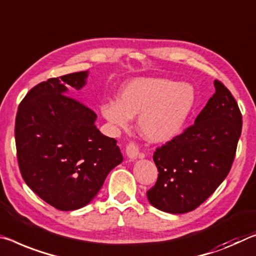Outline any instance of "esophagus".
Returning <instances> with one entry per match:
<instances>
[{
  "label": "esophagus",
  "instance_id": "34e87169",
  "mask_svg": "<svg viewBox=\"0 0 256 256\" xmlns=\"http://www.w3.org/2000/svg\"><path fill=\"white\" fill-rule=\"evenodd\" d=\"M125 152H126V156L130 160H136L140 154L139 148L134 144H128L126 146V149H125Z\"/></svg>",
  "mask_w": 256,
  "mask_h": 256
}]
</instances>
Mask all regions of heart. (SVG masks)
Returning a JSON list of instances; mask_svg holds the SVG:
<instances>
[{"label": "heart", "mask_w": 256, "mask_h": 256, "mask_svg": "<svg viewBox=\"0 0 256 256\" xmlns=\"http://www.w3.org/2000/svg\"><path fill=\"white\" fill-rule=\"evenodd\" d=\"M196 93L192 85L168 78L136 77L120 88L117 100L101 104L100 112L112 128L125 130L139 116L138 130L146 140L162 144L184 128L192 114Z\"/></svg>", "instance_id": "obj_1"}]
</instances>
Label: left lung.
<instances>
[{"instance_id": "left-lung-1", "label": "left lung", "mask_w": 256, "mask_h": 256, "mask_svg": "<svg viewBox=\"0 0 256 256\" xmlns=\"http://www.w3.org/2000/svg\"><path fill=\"white\" fill-rule=\"evenodd\" d=\"M214 86L216 93L194 124L154 152L158 178L147 198L157 210L190 212L228 176L242 133V114L224 85L214 80Z\"/></svg>"}]
</instances>
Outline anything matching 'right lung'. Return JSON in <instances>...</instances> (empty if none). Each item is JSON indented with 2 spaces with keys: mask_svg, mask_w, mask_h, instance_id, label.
<instances>
[{
  "mask_svg": "<svg viewBox=\"0 0 256 256\" xmlns=\"http://www.w3.org/2000/svg\"><path fill=\"white\" fill-rule=\"evenodd\" d=\"M88 72L50 78L20 102L14 136L26 184L48 204L75 210L96 196L109 172L123 162L112 138L96 126V112L70 90H80Z\"/></svg>",
  "mask_w": 256,
  "mask_h": 256,
  "instance_id": "1",
  "label": "right lung"
}]
</instances>
